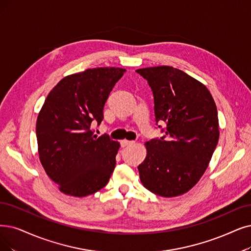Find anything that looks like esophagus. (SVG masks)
<instances>
[{
  "mask_svg": "<svg viewBox=\"0 0 251 251\" xmlns=\"http://www.w3.org/2000/svg\"><path fill=\"white\" fill-rule=\"evenodd\" d=\"M133 143H135V141H129V140L125 139V140H123V141H122V146H123V147H126V146L131 145V144H133Z\"/></svg>",
  "mask_w": 251,
  "mask_h": 251,
  "instance_id": "1",
  "label": "esophagus"
}]
</instances>
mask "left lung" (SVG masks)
Listing matches in <instances>:
<instances>
[{
	"label": "left lung",
	"instance_id": "8db88e82",
	"mask_svg": "<svg viewBox=\"0 0 251 251\" xmlns=\"http://www.w3.org/2000/svg\"><path fill=\"white\" fill-rule=\"evenodd\" d=\"M154 97L156 123L166 136L146 142L140 180L150 192L174 198L192 189L205 173L219 139L217 108L199 80L170 66L138 69Z\"/></svg>",
	"mask_w": 251,
	"mask_h": 251
}]
</instances>
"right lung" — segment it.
Returning a JSON list of instances; mask_svg holds the SVG:
<instances>
[{
    "instance_id": "right-lung-1",
    "label": "right lung",
    "mask_w": 251,
    "mask_h": 251,
    "mask_svg": "<svg viewBox=\"0 0 251 251\" xmlns=\"http://www.w3.org/2000/svg\"><path fill=\"white\" fill-rule=\"evenodd\" d=\"M126 69L102 67L64 77L48 94L37 117L38 153L47 176L65 195L83 198L109 181L119 142L98 137L110 92Z\"/></svg>"
}]
</instances>
